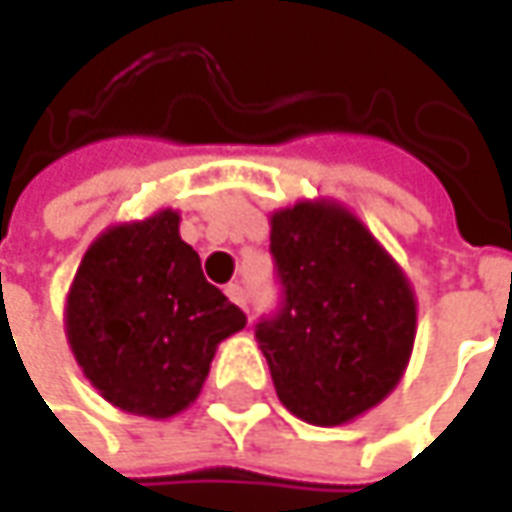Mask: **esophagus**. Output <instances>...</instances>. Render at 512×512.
I'll return each instance as SVG.
<instances>
[{"label":"esophagus","instance_id":"34e87169","mask_svg":"<svg viewBox=\"0 0 512 512\" xmlns=\"http://www.w3.org/2000/svg\"><path fill=\"white\" fill-rule=\"evenodd\" d=\"M225 293H227V299H230L233 305H239V307H242V310H247L245 287H242V285H227Z\"/></svg>","mask_w":512,"mask_h":512}]
</instances>
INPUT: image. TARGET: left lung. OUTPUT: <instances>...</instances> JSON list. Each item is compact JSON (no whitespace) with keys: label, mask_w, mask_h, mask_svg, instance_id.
I'll return each instance as SVG.
<instances>
[{"label":"left lung","mask_w":512,"mask_h":512,"mask_svg":"<svg viewBox=\"0 0 512 512\" xmlns=\"http://www.w3.org/2000/svg\"><path fill=\"white\" fill-rule=\"evenodd\" d=\"M282 305L256 325L279 402L333 427L376 407L402 379L416 296L373 233L336 202H299L270 219Z\"/></svg>","instance_id":"obj_1"}]
</instances>
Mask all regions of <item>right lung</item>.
Here are the masks:
<instances>
[{"label":"right lung","mask_w":512,"mask_h":512,"mask_svg":"<svg viewBox=\"0 0 512 512\" xmlns=\"http://www.w3.org/2000/svg\"><path fill=\"white\" fill-rule=\"evenodd\" d=\"M247 316L202 273L179 236V213L105 230L73 276L68 344L85 379L113 407L170 419L193 402L216 344Z\"/></svg>","instance_id":"right-lung-1"}]
</instances>
